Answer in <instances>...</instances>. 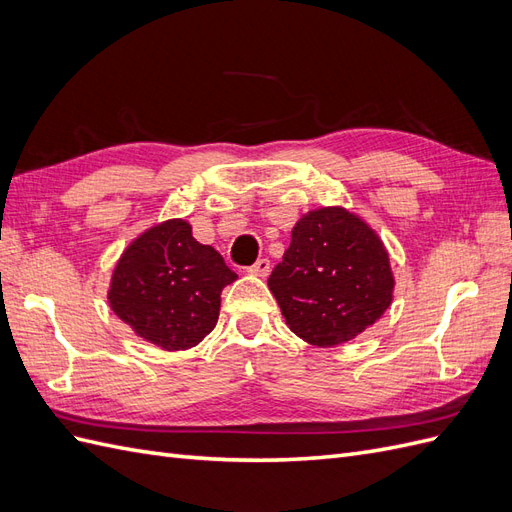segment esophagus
<instances>
[{
	"instance_id": "obj_1",
	"label": "esophagus",
	"mask_w": 512,
	"mask_h": 512,
	"mask_svg": "<svg viewBox=\"0 0 512 512\" xmlns=\"http://www.w3.org/2000/svg\"><path fill=\"white\" fill-rule=\"evenodd\" d=\"M247 271L256 277H267L271 273V262H269V258H258Z\"/></svg>"
}]
</instances>
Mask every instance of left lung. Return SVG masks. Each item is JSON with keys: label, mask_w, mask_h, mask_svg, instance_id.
I'll return each instance as SVG.
<instances>
[{"label": "left lung", "mask_w": 512, "mask_h": 512, "mask_svg": "<svg viewBox=\"0 0 512 512\" xmlns=\"http://www.w3.org/2000/svg\"><path fill=\"white\" fill-rule=\"evenodd\" d=\"M269 290L294 335L331 348L384 316L395 277L378 232L361 215L335 205L307 211L294 224Z\"/></svg>", "instance_id": "obj_1"}]
</instances>
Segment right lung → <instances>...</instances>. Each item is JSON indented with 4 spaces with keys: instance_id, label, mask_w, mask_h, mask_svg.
I'll use <instances>...</instances> for the list:
<instances>
[{
    "instance_id": "add662e5",
    "label": "right lung",
    "mask_w": 512,
    "mask_h": 512,
    "mask_svg": "<svg viewBox=\"0 0 512 512\" xmlns=\"http://www.w3.org/2000/svg\"><path fill=\"white\" fill-rule=\"evenodd\" d=\"M235 280L224 258L192 237L190 222L173 218L128 243L106 299L136 337L177 352L194 348L215 329L222 290Z\"/></svg>"
}]
</instances>
